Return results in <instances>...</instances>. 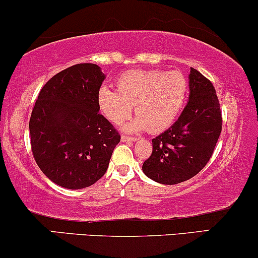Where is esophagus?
Instances as JSON below:
<instances>
[{
    "label": "esophagus",
    "mask_w": 258,
    "mask_h": 258,
    "mask_svg": "<svg viewBox=\"0 0 258 258\" xmlns=\"http://www.w3.org/2000/svg\"><path fill=\"white\" fill-rule=\"evenodd\" d=\"M122 142H136L138 141V138H129V136H125V135H122Z\"/></svg>",
    "instance_id": "1"
}]
</instances>
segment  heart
<instances>
[{
    "instance_id": "obj_1",
    "label": "heart",
    "mask_w": 258,
    "mask_h": 258,
    "mask_svg": "<svg viewBox=\"0 0 258 258\" xmlns=\"http://www.w3.org/2000/svg\"><path fill=\"white\" fill-rule=\"evenodd\" d=\"M117 91L101 86L97 103L110 122L122 123L132 113L138 114L123 125L129 133L149 129L163 132L174 122L186 99L187 81L180 72L132 71L116 81Z\"/></svg>"
}]
</instances>
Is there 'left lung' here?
Returning a JSON list of instances; mask_svg holds the SVG:
<instances>
[{
    "label": "left lung",
    "instance_id": "8db88e82",
    "mask_svg": "<svg viewBox=\"0 0 258 258\" xmlns=\"http://www.w3.org/2000/svg\"><path fill=\"white\" fill-rule=\"evenodd\" d=\"M189 100L178 119L152 140L142 171L154 182L173 185L196 176L211 159L221 133V111L212 82L190 68Z\"/></svg>",
    "mask_w": 258,
    "mask_h": 258
}]
</instances>
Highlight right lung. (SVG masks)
<instances>
[{
    "label": "right lung",
    "instance_id": "add662e5",
    "mask_svg": "<svg viewBox=\"0 0 258 258\" xmlns=\"http://www.w3.org/2000/svg\"><path fill=\"white\" fill-rule=\"evenodd\" d=\"M105 78L97 64L69 67L44 85L32 111L34 160L50 180L66 189H84L99 180L120 141L98 107Z\"/></svg>",
    "mask_w": 258,
    "mask_h": 258
}]
</instances>
